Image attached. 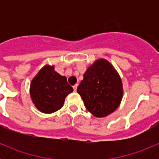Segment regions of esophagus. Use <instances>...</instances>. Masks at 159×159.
<instances>
[{
  "label": "esophagus",
  "instance_id": "1",
  "mask_svg": "<svg viewBox=\"0 0 159 159\" xmlns=\"http://www.w3.org/2000/svg\"><path fill=\"white\" fill-rule=\"evenodd\" d=\"M77 87H78V84H75V85L73 86V89H74V92H76Z\"/></svg>",
  "mask_w": 159,
  "mask_h": 159
}]
</instances>
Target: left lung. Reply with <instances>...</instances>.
I'll return each instance as SVG.
<instances>
[{"label": "left lung", "mask_w": 159, "mask_h": 159, "mask_svg": "<svg viewBox=\"0 0 159 159\" xmlns=\"http://www.w3.org/2000/svg\"><path fill=\"white\" fill-rule=\"evenodd\" d=\"M77 92L88 111L95 117H106L120 104L123 84L113 66L107 60L99 59L84 73Z\"/></svg>", "instance_id": "1"}]
</instances>
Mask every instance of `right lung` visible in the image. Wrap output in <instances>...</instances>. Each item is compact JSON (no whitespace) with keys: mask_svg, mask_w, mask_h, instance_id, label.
<instances>
[{"mask_svg":"<svg viewBox=\"0 0 159 159\" xmlns=\"http://www.w3.org/2000/svg\"><path fill=\"white\" fill-rule=\"evenodd\" d=\"M72 92L67 78L55 71L54 66H44L31 82L32 100L43 113H53L60 109L66 96Z\"/></svg>","mask_w":159,"mask_h":159,"instance_id":"right-lung-1","label":"right lung"}]
</instances>
